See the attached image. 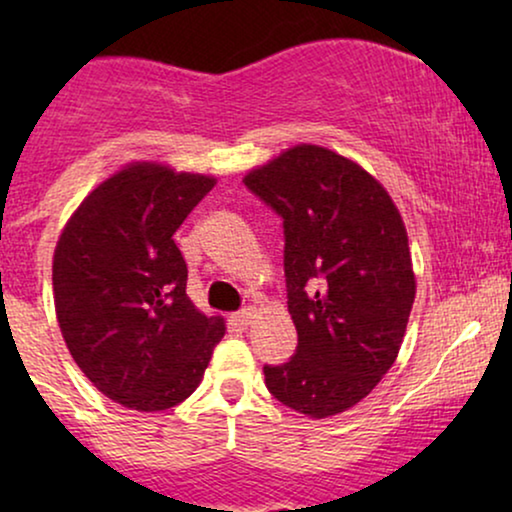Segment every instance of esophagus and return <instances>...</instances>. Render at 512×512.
Instances as JSON below:
<instances>
[{"mask_svg": "<svg viewBox=\"0 0 512 512\" xmlns=\"http://www.w3.org/2000/svg\"><path fill=\"white\" fill-rule=\"evenodd\" d=\"M254 317H256L254 307H244L242 312H237L235 319H237V324H240V326H249L251 321H254Z\"/></svg>", "mask_w": 512, "mask_h": 512, "instance_id": "1", "label": "esophagus"}]
</instances>
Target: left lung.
<instances>
[{"instance_id":"8db88e82","label":"left lung","mask_w":512,"mask_h":512,"mask_svg":"<svg viewBox=\"0 0 512 512\" xmlns=\"http://www.w3.org/2000/svg\"><path fill=\"white\" fill-rule=\"evenodd\" d=\"M284 219V275L298 331L265 387L312 419L363 401L394 366L417 282L403 216L380 181L326 146L298 144L244 174Z\"/></svg>"}]
</instances>
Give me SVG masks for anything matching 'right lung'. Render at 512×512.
Here are the masks:
<instances>
[{
  "instance_id": "right-lung-1",
  "label": "right lung",
  "mask_w": 512,
  "mask_h": 512,
  "mask_svg": "<svg viewBox=\"0 0 512 512\" xmlns=\"http://www.w3.org/2000/svg\"><path fill=\"white\" fill-rule=\"evenodd\" d=\"M212 174L137 160L90 191L53 254L62 338L83 375L139 412L174 408L198 389L223 335L186 296L188 268L172 235L212 191Z\"/></svg>"
}]
</instances>
